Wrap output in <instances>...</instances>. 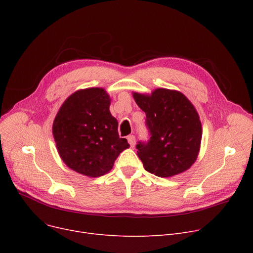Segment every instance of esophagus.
I'll use <instances>...</instances> for the list:
<instances>
[{
	"instance_id": "esophagus-1",
	"label": "esophagus",
	"mask_w": 253,
	"mask_h": 253,
	"mask_svg": "<svg viewBox=\"0 0 253 253\" xmlns=\"http://www.w3.org/2000/svg\"><path fill=\"white\" fill-rule=\"evenodd\" d=\"M127 140H128V142H129L131 147H134V145H135V136L134 135H129L127 137Z\"/></svg>"
}]
</instances>
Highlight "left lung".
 I'll use <instances>...</instances> for the list:
<instances>
[{
  "label": "left lung",
  "instance_id": "obj_1",
  "mask_svg": "<svg viewBox=\"0 0 253 253\" xmlns=\"http://www.w3.org/2000/svg\"><path fill=\"white\" fill-rule=\"evenodd\" d=\"M145 113L149 139L136 144L144 169L160 177L173 176L196 161L202 138V127L194 105L182 93L159 88L152 95L134 93Z\"/></svg>",
  "mask_w": 253,
  "mask_h": 253
}]
</instances>
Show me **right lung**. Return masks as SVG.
<instances>
[{"instance_id": "1", "label": "right lung", "mask_w": 253, "mask_h": 253, "mask_svg": "<svg viewBox=\"0 0 253 253\" xmlns=\"http://www.w3.org/2000/svg\"><path fill=\"white\" fill-rule=\"evenodd\" d=\"M110 96L101 88L75 92L53 123V135L63 162L79 173L97 177L109 172L123 150L118 121L110 113Z\"/></svg>"}]
</instances>
